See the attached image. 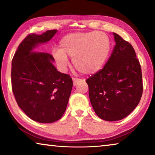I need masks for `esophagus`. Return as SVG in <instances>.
Listing matches in <instances>:
<instances>
[{"label": "esophagus", "mask_w": 155, "mask_h": 155, "mask_svg": "<svg viewBox=\"0 0 155 155\" xmlns=\"http://www.w3.org/2000/svg\"><path fill=\"white\" fill-rule=\"evenodd\" d=\"M82 80L80 79H78V78H73V86H77L78 84L81 82Z\"/></svg>", "instance_id": "esophagus-1"}]
</instances>
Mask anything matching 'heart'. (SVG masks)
Returning <instances> with one entry per match:
<instances>
[{
    "mask_svg": "<svg viewBox=\"0 0 155 155\" xmlns=\"http://www.w3.org/2000/svg\"><path fill=\"white\" fill-rule=\"evenodd\" d=\"M109 51V39L102 31L75 32L61 39L59 50L55 51L53 56L61 68H66L69 64L68 57H71L78 71L92 75L102 68Z\"/></svg>",
    "mask_w": 155,
    "mask_h": 155,
    "instance_id": "obj_1",
    "label": "heart"
}]
</instances>
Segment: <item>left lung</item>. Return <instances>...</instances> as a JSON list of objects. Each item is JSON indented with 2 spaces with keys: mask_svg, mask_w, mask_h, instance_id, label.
Returning <instances> with one entry per match:
<instances>
[{
  "mask_svg": "<svg viewBox=\"0 0 155 155\" xmlns=\"http://www.w3.org/2000/svg\"><path fill=\"white\" fill-rule=\"evenodd\" d=\"M116 45L104 67L87 79L94 111L107 121L121 120L138 104L143 94L142 71L132 45L113 33Z\"/></svg>",
  "mask_w": 155,
  "mask_h": 155,
  "instance_id": "8db88e82",
  "label": "left lung"
}]
</instances>
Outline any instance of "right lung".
I'll use <instances>...</instances> for the list:
<instances>
[{
  "mask_svg": "<svg viewBox=\"0 0 155 155\" xmlns=\"http://www.w3.org/2000/svg\"><path fill=\"white\" fill-rule=\"evenodd\" d=\"M56 32L54 29L27 36L12 61V90L18 105L31 119L42 124L62 117L73 87L71 76L57 71L51 55L35 51Z\"/></svg>",
  "mask_w": 155,
  "mask_h": 155,
  "instance_id": "1",
  "label": "right lung"
}]
</instances>
